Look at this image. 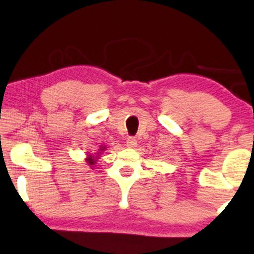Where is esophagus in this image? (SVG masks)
Returning <instances> with one entry per match:
<instances>
[{
    "mask_svg": "<svg viewBox=\"0 0 254 254\" xmlns=\"http://www.w3.org/2000/svg\"><path fill=\"white\" fill-rule=\"evenodd\" d=\"M127 146L128 148H133L137 146V139L134 137H128L127 140Z\"/></svg>",
    "mask_w": 254,
    "mask_h": 254,
    "instance_id": "34e87169",
    "label": "esophagus"
}]
</instances>
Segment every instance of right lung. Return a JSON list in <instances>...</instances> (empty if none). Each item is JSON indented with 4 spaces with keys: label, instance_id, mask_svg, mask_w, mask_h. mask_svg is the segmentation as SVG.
<instances>
[{
    "label": "right lung",
    "instance_id": "1",
    "mask_svg": "<svg viewBox=\"0 0 254 254\" xmlns=\"http://www.w3.org/2000/svg\"><path fill=\"white\" fill-rule=\"evenodd\" d=\"M105 149H106V147H102V146H101V147H100L99 151H100V152H102V151H105ZM100 152L98 153V154H101V153H100ZM96 159H99L98 156L88 155L87 158H86V162H87V164H90L91 167H94V166H93V164H95V163H96Z\"/></svg>",
    "mask_w": 254,
    "mask_h": 254
}]
</instances>
